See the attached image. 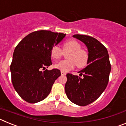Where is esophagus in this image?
Here are the masks:
<instances>
[{
    "label": "esophagus",
    "mask_w": 126,
    "mask_h": 126,
    "mask_svg": "<svg viewBox=\"0 0 126 126\" xmlns=\"http://www.w3.org/2000/svg\"><path fill=\"white\" fill-rule=\"evenodd\" d=\"M61 75H62V76H65V74H66V73H65V72H64V71H61Z\"/></svg>",
    "instance_id": "34e87169"
}]
</instances>
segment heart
<instances>
[{"label":"heart","instance_id":"b5f03b06","mask_svg":"<svg viewBox=\"0 0 126 126\" xmlns=\"http://www.w3.org/2000/svg\"><path fill=\"white\" fill-rule=\"evenodd\" d=\"M81 45L74 40H69L63 44V50L58 46H53L51 48L50 54L53 59L58 60L63 55L64 52H69L67 56L68 59L62 61L55 64L58 69L64 72H67L77 66L82 68L88 64L89 55L88 52L81 49Z\"/></svg>","mask_w":126,"mask_h":126}]
</instances>
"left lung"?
<instances>
[{"label":"left lung","mask_w":126,"mask_h":126,"mask_svg":"<svg viewBox=\"0 0 126 126\" xmlns=\"http://www.w3.org/2000/svg\"><path fill=\"white\" fill-rule=\"evenodd\" d=\"M73 36L85 44L89 59L87 66L78 72L83 78L67 74L65 92L71 102L79 106H86L96 100L105 90L111 65L107 50L98 40L84 34H74Z\"/></svg>","instance_id":"obj_1"}]
</instances>
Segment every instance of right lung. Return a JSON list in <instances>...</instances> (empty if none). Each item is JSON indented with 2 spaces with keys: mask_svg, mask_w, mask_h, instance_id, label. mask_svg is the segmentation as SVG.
I'll list each match as a JSON object with an SVG mask.
<instances>
[{
  "mask_svg": "<svg viewBox=\"0 0 126 126\" xmlns=\"http://www.w3.org/2000/svg\"><path fill=\"white\" fill-rule=\"evenodd\" d=\"M65 35L47 30L36 31L28 34L15 48L10 66L12 83L26 102L37 103L50 93L52 85L61 75V71L45 69L52 64L51 48Z\"/></svg>",
  "mask_w": 126,
  "mask_h": 126,
  "instance_id": "add662e5",
  "label": "right lung"
}]
</instances>
